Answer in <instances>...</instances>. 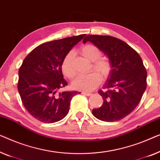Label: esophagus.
Returning <instances> with one entry per match:
<instances>
[{"label":"esophagus","instance_id":"34e87169","mask_svg":"<svg viewBox=\"0 0 160 160\" xmlns=\"http://www.w3.org/2000/svg\"><path fill=\"white\" fill-rule=\"evenodd\" d=\"M82 94H84V95H85V96H89L92 95V93H90V92L82 91Z\"/></svg>","mask_w":160,"mask_h":160}]
</instances>
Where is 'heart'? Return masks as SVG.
<instances>
[{"mask_svg": "<svg viewBox=\"0 0 160 160\" xmlns=\"http://www.w3.org/2000/svg\"><path fill=\"white\" fill-rule=\"evenodd\" d=\"M80 53L88 60L91 62L90 71L94 70L87 75H80L72 82V85L76 90L92 91L100 85L102 80H105L111 75L112 63L107 58L102 57V51L93 44H85L81 47ZM74 54L72 51L67 53L62 62V71L65 77L72 79L76 72L72 64Z\"/></svg>", "mask_w": 160, "mask_h": 160, "instance_id": "heart-1", "label": "heart"}]
</instances>
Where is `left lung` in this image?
I'll list each match as a JSON object with an SVG mask.
<instances>
[{
  "label": "left lung",
  "mask_w": 160,
  "mask_h": 160,
  "mask_svg": "<svg viewBox=\"0 0 160 160\" xmlns=\"http://www.w3.org/2000/svg\"><path fill=\"white\" fill-rule=\"evenodd\" d=\"M90 41L109 58L112 69L103 90V105L93 109L98 120L114 122L122 120L133 111L147 88V72L142 59L129 45L109 35H88L82 40Z\"/></svg>",
  "instance_id": "left-lung-1"
}]
</instances>
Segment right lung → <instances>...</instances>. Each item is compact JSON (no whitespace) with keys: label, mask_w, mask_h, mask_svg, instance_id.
Here are the masks:
<instances>
[{"label":"right lung","mask_w":160,"mask_h":160,"mask_svg":"<svg viewBox=\"0 0 160 160\" xmlns=\"http://www.w3.org/2000/svg\"><path fill=\"white\" fill-rule=\"evenodd\" d=\"M85 34L44 42L31 51L19 69L18 91L22 103L33 118L42 122L62 120L78 91L58 93L67 85L63 78L62 62Z\"/></svg>","instance_id":"add662e5"}]
</instances>
